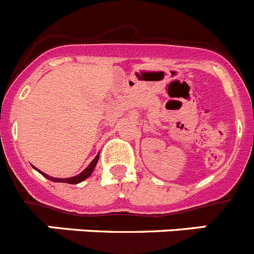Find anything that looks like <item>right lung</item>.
I'll list each match as a JSON object with an SVG mask.
<instances>
[{
	"label": "right lung",
	"instance_id": "right-lung-1",
	"mask_svg": "<svg viewBox=\"0 0 254 254\" xmlns=\"http://www.w3.org/2000/svg\"><path fill=\"white\" fill-rule=\"evenodd\" d=\"M98 160H99V155H96L95 159H94L93 161H91L90 164H89V167L86 168V169L84 170V172H81L78 176H75V177H71V178H53V177L48 176V174H46V173L40 172V170H38L37 168L35 169L38 170V172L42 174L43 177H46L47 179H49V181L52 182H62V183H69V185H77V183H80V182L85 181L86 178H89V177L91 176V173H93L94 168H95L96 163H98Z\"/></svg>",
	"mask_w": 254,
	"mask_h": 254
}]
</instances>
